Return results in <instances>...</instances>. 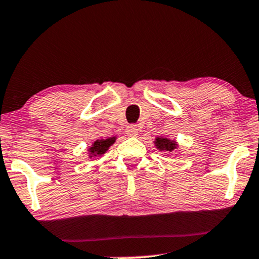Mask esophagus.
<instances>
[{
  "label": "esophagus",
  "instance_id": "obj_1",
  "mask_svg": "<svg viewBox=\"0 0 259 259\" xmlns=\"http://www.w3.org/2000/svg\"><path fill=\"white\" fill-rule=\"evenodd\" d=\"M124 132H126V135L131 137V138H135V137L138 136V127H137L136 124H130V126H127Z\"/></svg>",
  "mask_w": 259,
  "mask_h": 259
}]
</instances>
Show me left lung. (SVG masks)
Returning <instances> with one entry per match:
<instances>
[{
  "label": "left lung",
  "instance_id": "8db88e82",
  "mask_svg": "<svg viewBox=\"0 0 259 259\" xmlns=\"http://www.w3.org/2000/svg\"><path fill=\"white\" fill-rule=\"evenodd\" d=\"M154 144L157 150L165 151V153H173L179 148L178 142L176 139H169L166 137H156Z\"/></svg>",
  "mask_w": 259,
  "mask_h": 259
}]
</instances>
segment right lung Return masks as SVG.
I'll return each instance as SVG.
<instances>
[{
	"instance_id": "1",
	"label": "right lung",
	"mask_w": 259,
	"mask_h": 259,
	"mask_svg": "<svg viewBox=\"0 0 259 259\" xmlns=\"http://www.w3.org/2000/svg\"><path fill=\"white\" fill-rule=\"evenodd\" d=\"M117 137H110V138H106V139H97L92 143L90 148L87 149V153H88V157L90 159H99L100 156H103L108 149L116 142Z\"/></svg>"
}]
</instances>
